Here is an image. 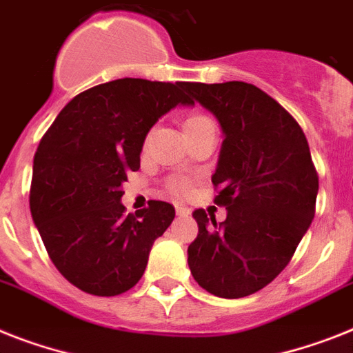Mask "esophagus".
I'll list each match as a JSON object with an SVG mask.
<instances>
[{
	"instance_id": "obj_1",
	"label": "esophagus",
	"mask_w": 353,
	"mask_h": 353,
	"mask_svg": "<svg viewBox=\"0 0 353 353\" xmlns=\"http://www.w3.org/2000/svg\"><path fill=\"white\" fill-rule=\"evenodd\" d=\"M176 214H179V216H188L189 214V209L188 208H183V205H176Z\"/></svg>"
}]
</instances>
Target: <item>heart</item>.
Instances as JSON below:
<instances>
[{
    "mask_svg": "<svg viewBox=\"0 0 353 353\" xmlns=\"http://www.w3.org/2000/svg\"><path fill=\"white\" fill-rule=\"evenodd\" d=\"M208 121L209 119L205 117V115L194 113V115H189V117L185 119V124H183V128L188 130V128L198 126V124H202V122H208ZM168 188H170L174 194H182V193H185V189H188V182L182 179H173V180H170Z\"/></svg>",
    "mask_w": 353,
    "mask_h": 353,
    "instance_id": "b5f03b06",
    "label": "heart"
}]
</instances>
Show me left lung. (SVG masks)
<instances>
[{
    "instance_id": "obj_1",
    "label": "left lung",
    "mask_w": 353,
    "mask_h": 353,
    "mask_svg": "<svg viewBox=\"0 0 353 353\" xmlns=\"http://www.w3.org/2000/svg\"><path fill=\"white\" fill-rule=\"evenodd\" d=\"M183 88L225 135L211 180L218 189L214 203L227 209V218L216 223L203 209L193 212L198 236L188 247L189 269L218 298H245L287 267L312 223L316 165L296 119L254 84L183 83Z\"/></svg>"
}]
</instances>
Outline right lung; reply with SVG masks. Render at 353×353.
Instances as JSON below:
<instances>
[{"label": "right lung", "mask_w": 353, "mask_h": 353, "mask_svg": "<svg viewBox=\"0 0 353 353\" xmlns=\"http://www.w3.org/2000/svg\"><path fill=\"white\" fill-rule=\"evenodd\" d=\"M183 83L117 79L75 95L52 122L34 157L30 212L52 263L93 296L139 283L174 208L150 200L126 214L122 183L141 168L148 131L176 104L193 101Z\"/></svg>", "instance_id": "right-lung-1"}]
</instances>
